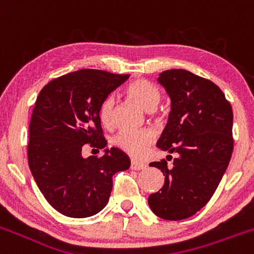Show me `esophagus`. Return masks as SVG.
I'll return each mask as SVG.
<instances>
[{
  "label": "esophagus",
  "mask_w": 254,
  "mask_h": 254,
  "mask_svg": "<svg viewBox=\"0 0 254 254\" xmlns=\"http://www.w3.org/2000/svg\"><path fill=\"white\" fill-rule=\"evenodd\" d=\"M147 168V163L139 162V160H132V169L134 170H142Z\"/></svg>",
  "instance_id": "obj_1"
}]
</instances>
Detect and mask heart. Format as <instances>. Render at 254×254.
<instances>
[{"label":"heart","instance_id":"b5f03b06","mask_svg":"<svg viewBox=\"0 0 254 254\" xmlns=\"http://www.w3.org/2000/svg\"><path fill=\"white\" fill-rule=\"evenodd\" d=\"M126 94L137 102L145 111H153L160 101V91L154 84L145 79L133 80L127 85ZM114 105L111 96L102 100L97 109V117L104 127H111L114 124ZM154 133L150 129L121 130L115 137V144L132 157H143L149 145L154 142Z\"/></svg>","mask_w":254,"mask_h":254}]
</instances>
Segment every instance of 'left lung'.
Instances as JSON below:
<instances>
[{
	"mask_svg": "<svg viewBox=\"0 0 254 254\" xmlns=\"http://www.w3.org/2000/svg\"><path fill=\"white\" fill-rule=\"evenodd\" d=\"M158 81L170 96L172 111L157 145L178 157L172 167L165 159L149 164L162 170L165 182L148 204L158 217L184 220L210 201L227 169L233 152L232 107L211 80L187 70H165Z\"/></svg>",
	"mask_w": 254,
	"mask_h": 254,
	"instance_id": "obj_1",
	"label": "left lung"
}]
</instances>
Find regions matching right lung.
<instances>
[{
    "label": "right lung",
    "instance_id": "1",
    "mask_svg": "<svg viewBox=\"0 0 254 254\" xmlns=\"http://www.w3.org/2000/svg\"><path fill=\"white\" fill-rule=\"evenodd\" d=\"M129 75L81 69L55 77L39 92L29 122L28 165L49 205L67 217L84 218L109 202L112 177L129 168L119 148L82 158V147L107 144L97 109Z\"/></svg>",
    "mask_w": 254,
    "mask_h": 254
}]
</instances>
